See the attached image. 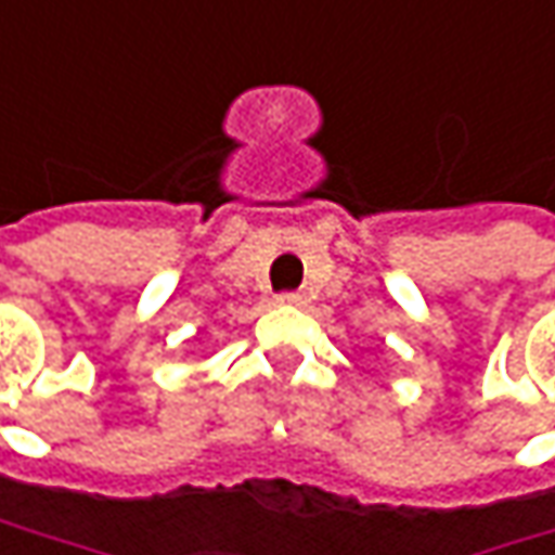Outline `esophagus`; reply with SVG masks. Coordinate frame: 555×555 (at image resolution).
<instances>
[{"mask_svg": "<svg viewBox=\"0 0 555 555\" xmlns=\"http://www.w3.org/2000/svg\"><path fill=\"white\" fill-rule=\"evenodd\" d=\"M276 301L279 305H305V295H298V292H282Z\"/></svg>", "mask_w": 555, "mask_h": 555, "instance_id": "obj_1", "label": "esophagus"}]
</instances>
